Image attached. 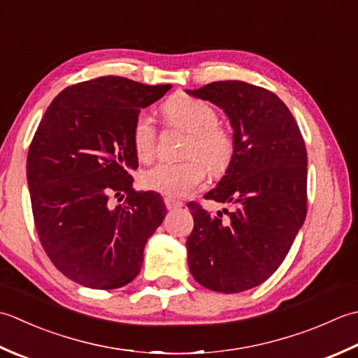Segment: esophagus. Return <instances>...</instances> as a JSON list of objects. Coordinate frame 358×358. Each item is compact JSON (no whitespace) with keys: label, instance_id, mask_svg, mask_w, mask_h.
<instances>
[{"label":"esophagus","instance_id":"esophagus-1","mask_svg":"<svg viewBox=\"0 0 358 358\" xmlns=\"http://www.w3.org/2000/svg\"><path fill=\"white\" fill-rule=\"evenodd\" d=\"M164 202H165V207L169 208V210H176V208H179V207L184 206V203H182L180 201H178V199H173V198H165V199H164Z\"/></svg>","mask_w":358,"mask_h":358}]
</instances>
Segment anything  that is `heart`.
I'll use <instances>...</instances> for the list:
<instances>
[{
  "mask_svg": "<svg viewBox=\"0 0 358 358\" xmlns=\"http://www.w3.org/2000/svg\"><path fill=\"white\" fill-rule=\"evenodd\" d=\"M162 113L170 127L188 134L185 156L192 159L156 164L142 174V184L169 198H184L199 187L206 178V169L213 176H220L227 170L235 150L233 138L227 129L216 125V109L201 99L176 96L166 101ZM133 147L143 162L155 156L156 128L148 115H138L134 122Z\"/></svg>",
  "mask_w": 358,
  "mask_h": 358,
  "instance_id": "1",
  "label": "heart"
}]
</instances>
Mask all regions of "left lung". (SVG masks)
<instances>
[{
	"mask_svg": "<svg viewBox=\"0 0 358 358\" xmlns=\"http://www.w3.org/2000/svg\"><path fill=\"white\" fill-rule=\"evenodd\" d=\"M187 94L220 106L233 128L225 176L203 196L235 210L211 215L189 202L188 268L201 286L238 294L259 286L286 258L308 211V152L294 115L264 87L213 82Z\"/></svg>",
	"mask_w": 358,
	"mask_h": 358,
	"instance_id": "left-lung-1",
	"label": "left lung"
}]
</instances>
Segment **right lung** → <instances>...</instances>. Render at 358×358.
I'll list each match as a JSON object with an SVG mask.
<instances>
[{
  "instance_id": "add662e5",
  "label": "right lung",
  "mask_w": 358,
  "mask_h": 358,
  "mask_svg": "<svg viewBox=\"0 0 358 358\" xmlns=\"http://www.w3.org/2000/svg\"><path fill=\"white\" fill-rule=\"evenodd\" d=\"M171 85L106 76L52 100L27 155V185L43 249L69 280L117 289L142 268L148 238L166 215L159 193L136 192L133 127ZM111 195L126 202L108 206Z\"/></svg>"
}]
</instances>
